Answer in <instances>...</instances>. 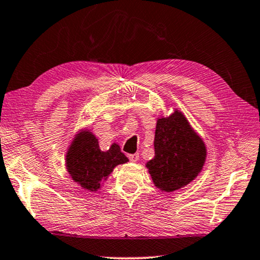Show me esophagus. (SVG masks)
Segmentation results:
<instances>
[{
    "label": "esophagus",
    "instance_id": "1",
    "mask_svg": "<svg viewBox=\"0 0 260 260\" xmlns=\"http://www.w3.org/2000/svg\"><path fill=\"white\" fill-rule=\"evenodd\" d=\"M128 158L132 162H137V161H139V154L138 153L128 154Z\"/></svg>",
    "mask_w": 260,
    "mask_h": 260
}]
</instances>
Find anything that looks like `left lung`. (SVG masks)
Segmentation results:
<instances>
[{"instance_id":"1","label":"left lung","mask_w":260,"mask_h":260,"mask_svg":"<svg viewBox=\"0 0 260 260\" xmlns=\"http://www.w3.org/2000/svg\"><path fill=\"white\" fill-rule=\"evenodd\" d=\"M155 156L146 164L155 187L173 192L185 187L202 170L207 148L204 141L179 110L156 121Z\"/></svg>"}]
</instances>
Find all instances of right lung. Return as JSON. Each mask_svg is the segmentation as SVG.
Returning <instances> with one entry per match:
<instances>
[{
	"label": "right lung",
	"mask_w": 260,
	"mask_h": 260,
	"mask_svg": "<svg viewBox=\"0 0 260 260\" xmlns=\"http://www.w3.org/2000/svg\"><path fill=\"white\" fill-rule=\"evenodd\" d=\"M128 161L117 143L103 152L98 139L88 129L80 131L70 145L67 153V169L71 179L87 191H98L118 165Z\"/></svg>",
	"instance_id": "obj_1"
}]
</instances>
